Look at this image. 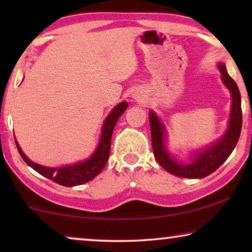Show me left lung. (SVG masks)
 Masks as SVG:
<instances>
[{"label":"left lung","instance_id":"left-lung-1","mask_svg":"<svg viewBox=\"0 0 252 252\" xmlns=\"http://www.w3.org/2000/svg\"><path fill=\"white\" fill-rule=\"evenodd\" d=\"M221 72L223 84L232 93V112L228 124V129L225 135L218 142L203 150L202 153L195 155L194 159L189 164L177 163L165 149L164 146V127L158 117L154 112H150L149 122L151 129V144H153L154 155L156 160L161 167L168 173L180 178L202 179L213 173L232 154L237 141L240 139L241 128H242V109H241V95L236 82L230 78L225 65H218Z\"/></svg>","mask_w":252,"mask_h":252}]
</instances>
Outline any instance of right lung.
Returning <instances> with one entry per match:
<instances>
[{
	"instance_id": "1",
	"label": "right lung",
	"mask_w": 252,
	"mask_h": 252,
	"mask_svg": "<svg viewBox=\"0 0 252 252\" xmlns=\"http://www.w3.org/2000/svg\"><path fill=\"white\" fill-rule=\"evenodd\" d=\"M127 109V103H119L116 108L110 112V115L106 117L104 124H103L102 135L99 140V144L95 153L89 159L81 161V163L70 165V166L64 167H46L42 165L33 163L29 158L25 156L20 149L18 143L16 142L17 149H18L20 156L27 165H30L33 170H35L37 173H40L43 177H46L58 185L65 186V187H73L79 186L86 182L91 181L96 175L101 173V171L104 168L106 161L109 159L110 148H111V137L119 117L123 115L124 111ZM16 141V139H15Z\"/></svg>"
}]
</instances>
